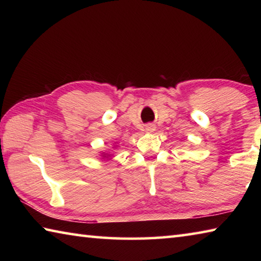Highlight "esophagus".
<instances>
[{"label": "esophagus", "instance_id": "obj_1", "mask_svg": "<svg viewBox=\"0 0 261 261\" xmlns=\"http://www.w3.org/2000/svg\"><path fill=\"white\" fill-rule=\"evenodd\" d=\"M154 130H155V125H154V124L145 125V131H146V132H153Z\"/></svg>", "mask_w": 261, "mask_h": 261}]
</instances>
